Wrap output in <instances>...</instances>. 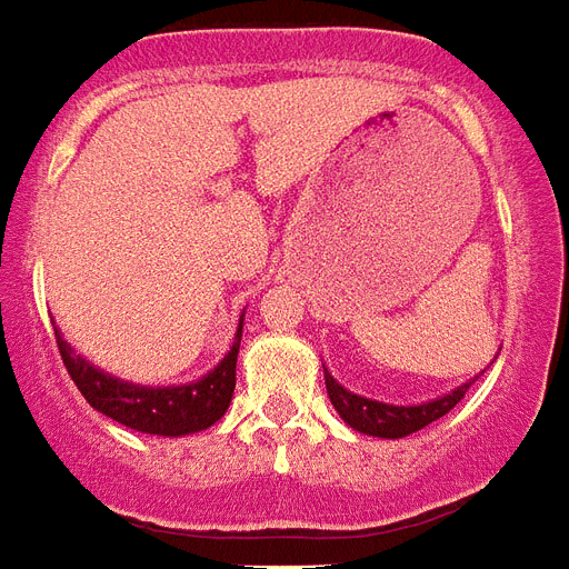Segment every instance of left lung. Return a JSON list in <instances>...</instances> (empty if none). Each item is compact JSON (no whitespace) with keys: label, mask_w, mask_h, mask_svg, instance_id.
<instances>
[{"label":"left lung","mask_w":569,"mask_h":569,"mask_svg":"<svg viewBox=\"0 0 569 569\" xmlns=\"http://www.w3.org/2000/svg\"><path fill=\"white\" fill-rule=\"evenodd\" d=\"M480 378V375H477ZM473 378V380H477ZM473 380H465L462 387L433 401L412 403V407H396V403L372 401V398L355 396L346 387H340L335 375L326 369V389L328 398L335 403V410L340 412V419L349 427H355L358 433L380 436V439H403V436L416 433L421 427L433 425L436 419H442L445 412H450L465 398V392L471 389Z\"/></svg>","instance_id":"obj_1"}]
</instances>
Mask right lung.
<instances>
[{"mask_svg": "<svg viewBox=\"0 0 569 569\" xmlns=\"http://www.w3.org/2000/svg\"><path fill=\"white\" fill-rule=\"evenodd\" d=\"M241 331L243 317L238 322L227 358L220 360L209 375L194 383H182V387H142V383L112 378V375L96 369L87 358L74 355V349L63 340L58 328H54V337H58L66 372L72 375L74 387L81 389L89 407H96L107 419L139 430V433L189 436L211 427L227 412L234 392V363H238V349H241Z\"/></svg>", "mask_w": 569, "mask_h": 569, "instance_id": "right-lung-1", "label": "right lung"}]
</instances>
